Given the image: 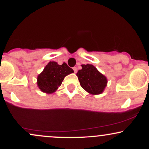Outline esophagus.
Segmentation results:
<instances>
[{
	"label": "esophagus",
	"mask_w": 149,
	"mask_h": 149,
	"mask_svg": "<svg viewBox=\"0 0 149 149\" xmlns=\"http://www.w3.org/2000/svg\"><path fill=\"white\" fill-rule=\"evenodd\" d=\"M73 71H74V73H76L77 71H78V69H77L76 67H73Z\"/></svg>",
	"instance_id": "obj_1"
}]
</instances>
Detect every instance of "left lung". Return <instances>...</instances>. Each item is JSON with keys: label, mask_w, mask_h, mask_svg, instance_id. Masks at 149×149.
I'll return each instance as SVG.
<instances>
[{"label": "left lung", "mask_w": 149, "mask_h": 149, "mask_svg": "<svg viewBox=\"0 0 149 149\" xmlns=\"http://www.w3.org/2000/svg\"><path fill=\"white\" fill-rule=\"evenodd\" d=\"M81 66L82 69L78 70L76 76L82 88L91 95L102 94L107 86V77L93 65L82 64Z\"/></svg>", "instance_id": "8db88e82"}]
</instances>
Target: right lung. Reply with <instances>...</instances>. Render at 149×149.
I'll return each instance as SVG.
<instances>
[{
    "label": "right lung",
    "instance_id": "right-lung-1",
    "mask_svg": "<svg viewBox=\"0 0 149 149\" xmlns=\"http://www.w3.org/2000/svg\"><path fill=\"white\" fill-rule=\"evenodd\" d=\"M72 73L73 70L65 62L59 65L56 61H49L37 77L38 87L42 92L52 94L57 91L65 77Z\"/></svg>",
    "mask_w": 149,
    "mask_h": 149
}]
</instances>
